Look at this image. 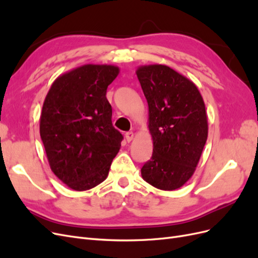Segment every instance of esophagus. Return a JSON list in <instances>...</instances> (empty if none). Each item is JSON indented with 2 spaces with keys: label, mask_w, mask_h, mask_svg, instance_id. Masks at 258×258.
<instances>
[{
  "label": "esophagus",
  "mask_w": 258,
  "mask_h": 258,
  "mask_svg": "<svg viewBox=\"0 0 258 258\" xmlns=\"http://www.w3.org/2000/svg\"><path fill=\"white\" fill-rule=\"evenodd\" d=\"M124 138H126L127 142H130L132 139H134V132L132 131H129V132H126V135H124Z\"/></svg>",
  "instance_id": "1"
}]
</instances>
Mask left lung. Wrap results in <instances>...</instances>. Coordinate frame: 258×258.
Listing matches in <instances>:
<instances>
[{
	"mask_svg": "<svg viewBox=\"0 0 258 258\" xmlns=\"http://www.w3.org/2000/svg\"><path fill=\"white\" fill-rule=\"evenodd\" d=\"M148 104L153 155L141 174L156 188L174 190L195 172L208 139L206 106L198 88L167 66L137 70Z\"/></svg>",
	"mask_w": 258,
	"mask_h": 258,
	"instance_id": "1",
	"label": "left lung"
}]
</instances>
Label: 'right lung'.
<instances>
[{"label":"right lung","mask_w":258,"mask_h":258,"mask_svg":"<svg viewBox=\"0 0 258 258\" xmlns=\"http://www.w3.org/2000/svg\"><path fill=\"white\" fill-rule=\"evenodd\" d=\"M119 73L114 66L86 64L59 76L45 98L40 134L50 169L74 190L107 177L122 135L113 127L106 89Z\"/></svg>","instance_id":"add662e5"}]
</instances>
